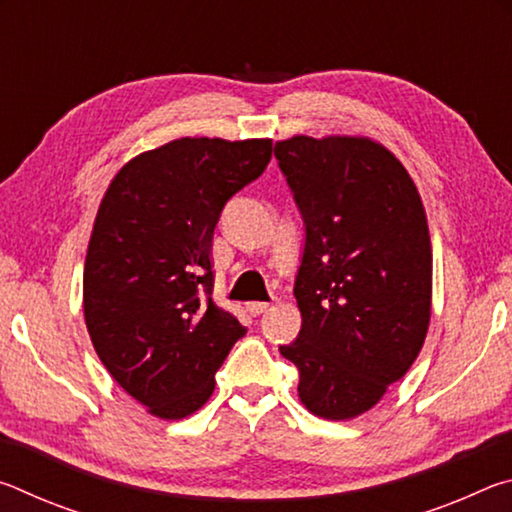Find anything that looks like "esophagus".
I'll use <instances>...</instances> for the list:
<instances>
[{"label": "esophagus", "mask_w": 512, "mask_h": 512, "mask_svg": "<svg viewBox=\"0 0 512 512\" xmlns=\"http://www.w3.org/2000/svg\"><path fill=\"white\" fill-rule=\"evenodd\" d=\"M248 311L253 316H259V314H264V311H268V307H271V302H248Z\"/></svg>", "instance_id": "esophagus-1"}]
</instances>
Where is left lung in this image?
Masks as SVG:
<instances>
[{
  "label": "left lung",
  "instance_id": "8db88e82",
  "mask_svg": "<svg viewBox=\"0 0 512 512\" xmlns=\"http://www.w3.org/2000/svg\"><path fill=\"white\" fill-rule=\"evenodd\" d=\"M305 219L296 289L302 327L280 354L318 418L370 411L413 366L431 318V239L413 178L370 137L275 142Z\"/></svg>",
  "mask_w": 512,
  "mask_h": 512
}]
</instances>
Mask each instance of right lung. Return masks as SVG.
I'll return each instance as SVG.
<instances>
[{
  "mask_svg": "<svg viewBox=\"0 0 512 512\" xmlns=\"http://www.w3.org/2000/svg\"><path fill=\"white\" fill-rule=\"evenodd\" d=\"M273 142L180 137L128 160L101 198L83 314L112 379L162 420L196 413L246 334L212 300L223 205L262 176Z\"/></svg>",
  "mask_w": 512,
  "mask_h": 512,
  "instance_id": "right-lung-1",
  "label": "right lung"
}]
</instances>
